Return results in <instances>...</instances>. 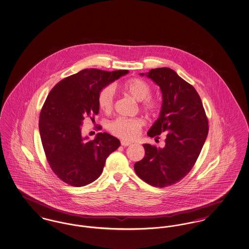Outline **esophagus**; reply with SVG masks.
<instances>
[{
  "label": "esophagus",
  "instance_id": "34e87169",
  "mask_svg": "<svg viewBox=\"0 0 249 249\" xmlns=\"http://www.w3.org/2000/svg\"><path fill=\"white\" fill-rule=\"evenodd\" d=\"M121 142V145H123V146H128V145H129L131 142H127V141H121L120 142Z\"/></svg>",
  "mask_w": 249,
  "mask_h": 249
}]
</instances>
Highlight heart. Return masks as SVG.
<instances>
[{
  "mask_svg": "<svg viewBox=\"0 0 249 249\" xmlns=\"http://www.w3.org/2000/svg\"><path fill=\"white\" fill-rule=\"evenodd\" d=\"M122 91L137 102H142V107L149 113H156L160 109V103L157 100L148 98L151 94L149 84L142 79L134 78L127 80L122 85ZM98 106L100 109L107 114L112 112L115 106V88L113 86L109 85L101 89ZM142 126L143 121L139 119L119 118L110 123L108 129L120 138L133 140L139 135Z\"/></svg>",
  "mask_w": 249,
  "mask_h": 249,
  "instance_id": "1",
  "label": "heart"
}]
</instances>
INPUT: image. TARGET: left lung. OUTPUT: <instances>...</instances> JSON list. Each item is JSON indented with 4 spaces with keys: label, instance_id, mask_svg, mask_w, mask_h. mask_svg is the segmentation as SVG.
<instances>
[{
    "label": "left lung",
    "instance_id": "8db88e82",
    "mask_svg": "<svg viewBox=\"0 0 249 249\" xmlns=\"http://www.w3.org/2000/svg\"><path fill=\"white\" fill-rule=\"evenodd\" d=\"M146 76L160 86V117L147 134L159 139L165 133V146L144 143L145 156L134 164L136 174L150 185L165 187L186 176L194 167L209 133V121L196 89L169 68L153 69Z\"/></svg>",
    "mask_w": 249,
    "mask_h": 249
}]
</instances>
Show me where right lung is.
Segmentation results:
<instances>
[{"instance_id": "1", "label": "right lung", "mask_w": 249, "mask_h": 249, "mask_svg": "<svg viewBox=\"0 0 249 249\" xmlns=\"http://www.w3.org/2000/svg\"><path fill=\"white\" fill-rule=\"evenodd\" d=\"M128 73L83 70L51 89L40 111V139L51 169L66 183L80 187L94 181L107 157L120 147V140L107 132L92 141L83 137L81 126L84 119L94 120L99 113L101 89Z\"/></svg>"}]
</instances>
